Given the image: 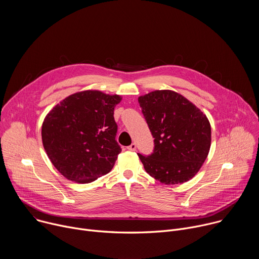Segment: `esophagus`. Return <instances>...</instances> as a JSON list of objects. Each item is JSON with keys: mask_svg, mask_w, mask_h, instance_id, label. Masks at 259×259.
<instances>
[{"mask_svg": "<svg viewBox=\"0 0 259 259\" xmlns=\"http://www.w3.org/2000/svg\"><path fill=\"white\" fill-rule=\"evenodd\" d=\"M127 149H128L129 151L134 152V151L136 150V144H135V143H132V144H130L129 146H127Z\"/></svg>", "mask_w": 259, "mask_h": 259, "instance_id": "obj_1", "label": "esophagus"}]
</instances>
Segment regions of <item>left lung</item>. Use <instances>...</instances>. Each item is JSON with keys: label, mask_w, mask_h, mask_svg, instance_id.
<instances>
[{"label": "left lung", "mask_w": 259, "mask_h": 259, "mask_svg": "<svg viewBox=\"0 0 259 259\" xmlns=\"http://www.w3.org/2000/svg\"><path fill=\"white\" fill-rule=\"evenodd\" d=\"M154 136L151 156L138 154L145 171L164 184L192 179L208 157L211 126L193 102L172 90H156L138 97Z\"/></svg>", "instance_id": "8db88e82"}]
</instances>
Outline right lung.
<instances>
[{"label": "right lung", "instance_id": "obj_1", "mask_svg": "<svg viewBox=\"0 0 259 259\" xmlns=\"http://www.w3.org/2000/svg\"><path fill=\"white\" fill-rule=\"evenodd\" d=\"M120 95L98 90L73 93L44 119L42 141L48 158L66 179L89 183L113 169L121 147L114 119Z\"/></svg>", "mask_w": 259, "mask_h": 259}]
</instances>
